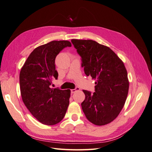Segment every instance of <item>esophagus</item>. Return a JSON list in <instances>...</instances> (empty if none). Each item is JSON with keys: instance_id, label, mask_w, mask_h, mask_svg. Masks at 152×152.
Listing matches in <instances>:
<instances>
[{"instance_id": "34e87169", "label": "esophagus", "mask_w": 152, "mask_h": 152, "mask_svg": "<svg viewBox=\"0 0 152 152\" xmlns=\"http://www.w3.org/2000/svg\"><path fill=\"white\" fill-rule=\"evenodd\" d=\"M79 90H80V88H79V87H76L75 89H71V90H70V91H71V93H72V94H73V93H75L76 91H79Z\"/></svg>"}]
</instances>
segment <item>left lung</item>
<instances>
[{
    "label": "left lung",
    "mask_w": 152,
    "mask_h": 152,
    "mask_svg": "<svg viewBox=\"0 0 152 152\" xmlns=\"http://www.w3.org/2000/svg\"><path fill=\"white\" fill-rule=\"evenodd\" d=\"M81 57L85 74L96 79L94 93L83 90L81 103L88 121L97 126L113 121L125 104L129 91L127 73L117 54L108 47L92 40H71Z\"/></svg>",
    "instance_id": "left-lung-1"
}]
</instances>
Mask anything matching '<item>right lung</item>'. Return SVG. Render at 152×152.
<instances>
[{"label": "right lung", "mask_w": 152, "mask_h": 152, "mask_svg": "<svg viewBox=\"0 0 152 152\" xmlns=\"http://www.w3.org/2000/svg\"><path fill=\"white\" fill-rule=\"evenodd\" d=\"M67 40H53L35 48L27 58L20 73L23 102L30 112L43 124L52 126L60 122L69 105L70 90L50 88L57 79L55 59L65 48Z\"/></svg>", "instance_id": "right-lung-1"}]
</instances>
